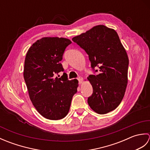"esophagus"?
Here are the masks:
<instances>
[{
  "label": "esophagus",
  "instance_id": "obj_1",
  "mask_svg": "<svg viewBox=\"0 0 150 150\" xmlns=\"http://www.w3.org/2000/svg\"><path fill=\"white\" fill-rule=\"evenodd\" d=\"M78 81H79V84H82V82H83V79L81 77H78Z\"/></svg>",
  "mask_w": 150,
  "mask_h": 150
}]
</instances>
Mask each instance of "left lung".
Listing matches in <instances>:
<instances>
[{
    "instance_id": "1",
    "label": "left lung",
    "mask_w": 150,
    "mask_h": 150,
    "mask_svg": "<svg viewBox=\"0 0 150 150\" xmlns=\"http://www.w3.org/2000/svg\"><path fill=\"white\" fill-rule=\"evenodd\" d=\"M88 55L91 67L98 75L88 77L93 94L89 106L98 114L114 110L122 101L128 84L129 59L117 33L104 25L94 26L72 39Z\"/></svg>"
}]
</instances>
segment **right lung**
Returning a JSON list of instances; mask_svg holds the SVG:
<instances>
[{"mask_svg": "<svg viewBox=\"0 0 150 150\" xmlns=\"http://www.w3.org/2000/svg\"><path fill=\"white\" fill-rule=\"evenodd\" d=\"M71 41L65 38L44 37L32 44L24 61V78L31 101L38 112L50 120H60L68 113L77 91V79L69 81L60 61Z\"/></svg>", "mask_w": 150, "mask_h": 150, "instance_id": "right-lung-1", "label": "right lung"}]
</instances>
